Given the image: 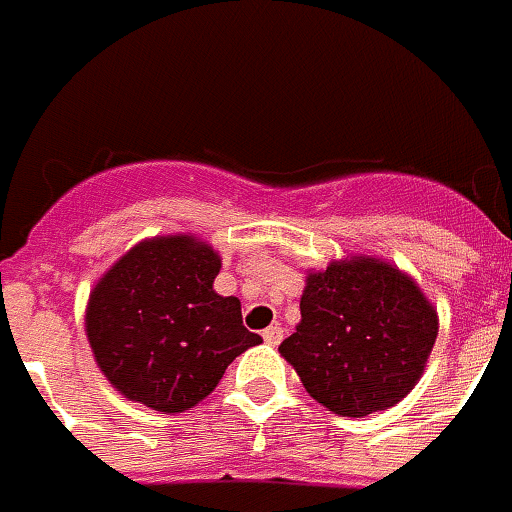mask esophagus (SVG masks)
<instances>
[{
    "label": "esophagus",
    "mask_w": 512,
    "mask_h": 512,
    "mask_svg": "<svg viewBox=\"0 0 512 512\" xmlns=\"http://www.w3.org/2000/svg\"><path fill=\"white\" fill-rule=\"evenodd\" d=\"M262 340L268 342V345H278V342L283 340V327H278V324H275V327H268V330L262 332Z\"/></svg>",
    "instance_id": "1"
}]
</instances>
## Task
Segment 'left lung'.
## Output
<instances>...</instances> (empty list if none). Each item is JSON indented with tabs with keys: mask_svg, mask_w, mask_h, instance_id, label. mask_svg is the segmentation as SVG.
Segmentation results:
<instances>
[{
	"mask_svg": "<svg viewBox=\"0 0 512 512\" xmlns=\"http://www.w3.org/2000/svg\"><path fill=\"white\" fill-rule=\"evenodd\" d=\"M435 335L438 317L415 281L355 257L306 278L301 324L278 350L319 404L366 417L407 397Z\"/></svg>",
	"mask_w": 512,
	"mask_h": 512,
	"instance_id": "obj_1",
	"label": "left lung"
}]
</instances>
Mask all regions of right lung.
I'll return each instance as SVG.
<instances>
[{
    "instance_id": "right-lung-1",
    "label": "right lung",
    "mask_w": 512,
    "mask_h": 512,
    "mask_svg": "<svg viewBox=\"0 0 512 512\" xmlns=\"http://www.w3.org/2000/svg\"><path fill=\"white\" fill-rule=\"evenodd\" d=\"M219 255L193 237L136 244L95 286L87 337L97 366L131 402L185 412L262 337L234 296L213 291Z\"/></svg>"
}]
</instances>
